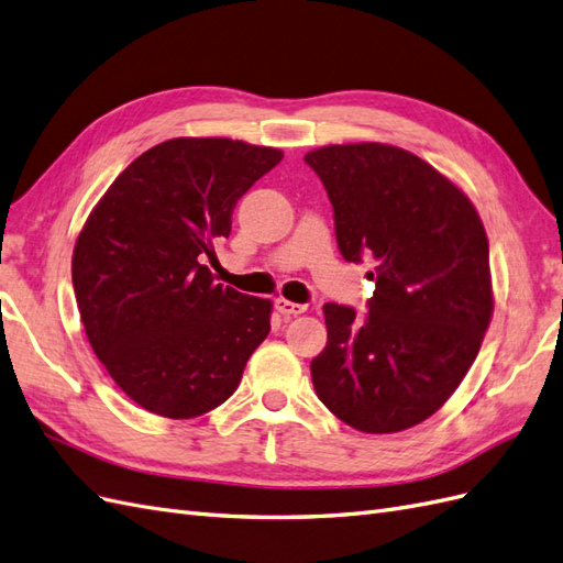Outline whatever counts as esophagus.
<instances>
[{
    "mask_svg": "<svg viewBox=\"0 0 563 563\" xmlns=\"http://www.w3.org/2000/svg\"><path fill=\"white\" fill-rule=\"evenodd\" d=\"M276 309H278L283 316H297V313H305V311H307L305 305H297V301L283 299V297L276 299Z\"/></svg>",
    "mask_w": 563,
    "mask_h": 563,
    "instance_id": "esophagus-1",
    "label": "esophagus"
}]
</instances>
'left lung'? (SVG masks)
<instances>
[{
	"instance_id": "1",
	"label": "left lung",
	"mask_w": 563,
	"mask_h": 563,
	"mask_svg": "<svg viewBox=\"0 0 563 563\" xmlns=\"http://www.w3.org/2000/svg\"><path fill=\"white\" fill-rule=\"evenodd\" d=\"M305 162L333 205L340 254L376 262L368 311L328 301L313 390L362 432H399L435 413L478 356L493 316L489 247L471 199L390 144H330Z\"/></svg>"
}]
</instances>
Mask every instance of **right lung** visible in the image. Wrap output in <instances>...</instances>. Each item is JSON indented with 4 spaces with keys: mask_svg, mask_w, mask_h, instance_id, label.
I'll return each mask as SVG.
<instances>
[{
    "mask_svg": "<svg viewBox=\"0 0 563 563\" xmlns=\"http://www.w3.org/2000/svg\"><path fill=\"white\" fill-rule=\"evenodd\" d=\"M280 150L176 137L140 154L90 213L74 290L99 362L142 409L195 419L238 390L271 301L213 283L205 258Z\"/></svg>",
    "mask_w": 563,
    "mask_h": 563,
    "instance_id": "right-lung-1",
    "label": "right lung"
}]
</instances>
